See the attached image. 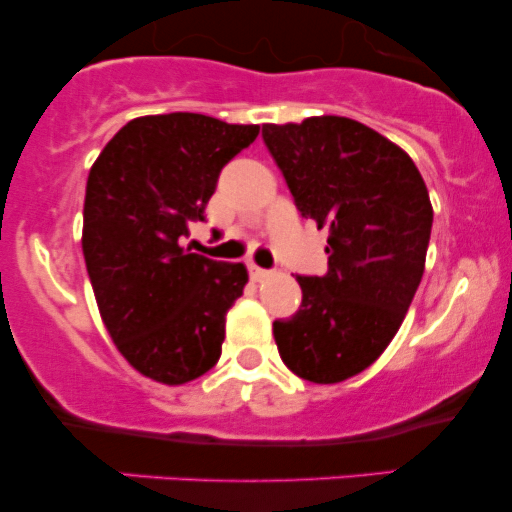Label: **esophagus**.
Returning <instances> with one entry per match:
<instances>
[{"mask_svg": "<svg viewBox=\"0 0 512 512\" xmlns=\"http://www.w3.org/2000/svg\"><path fill=\"white\" fill-rule=\"evenodd\" d=\"M250 276L255 281H262L264 276H269V269H262V267H257V264H250Z\"/></svg>", "mask_w": 512, "mask_h": 512, "instance_id": "obj_1", "label": "esophagus"}]
</instances>
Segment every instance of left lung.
I'll use <instances>...</instances> for the list:
<instances>
[{"label":"left lung","mask_w":512,"mask_h":512,"mask_svg":"<svg viewBox=\"0 0 512 512\" xmlns=\"http://www.w3.org/2000/svg\"><path fill=\"white\" fill-rule=\"evenodd\" d=\"M264 146L296 209L327 228V272L296 276L301 308L274 320L281 361L332 385L366 370L392 342L421 284L433 209L414 161L349 117L264 125Z\"/></svg>","instance_id":"8db88e82"}]
</instances>
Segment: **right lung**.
Returning a JSON list of instances; mask_svg holds the SVG:
<instances>
[{
  "mask_svg": "<svg viewBox=\"0 0 512 512\" xmlns=\"http://www.w3.org/2000/svg\"><path fill=\"white\" fill-rule=\"evenodd\" d=\"M257 134L197 113L137 117L88 173L81 248L98 310L120 354L156 383H190L219 361L248 269L178 240L204 221L221 168Z\"/></svg>",
  "mask_w": 512,
  "mask_h": 512,
  "instance_id": "obj_1",
  "label": "right lung"
}]
</instances>
